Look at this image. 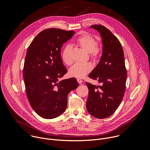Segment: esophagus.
<instances>
[{
	"label": "esophagus",
	"instance_id": "1",
	"mask_svg": "<svg viewBox=\"0 0 150 150\" xmlns=\"http://www.w3.org/2000/svg\"><path fill=\"white\" fill-rule=\"evenodd\" d=\"M77 82L79 83H81L82 82V80H81V79H77Z\"/></svg>",
	"mask_w": 150,
	"mask_h": 150
}]
</instances>
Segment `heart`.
Wrapping results in <instances>:
<instances>
[{
  "label": "heart",
  "instance_id": "heart-1",
  "mask_svg": "<svg viewBox=\"0 0 150 150\" xmlns=\"http://www.w3.org/2000/svg\"><path fill=\"white\" fill-rule=\"evenodd\" d=\"M76 43L82 49L89 53L93 59H96L99 55L100 49L97 46V42L91 35L85 34L80 35L76 40ZM71 48L69 46L64 47L62 52V59L63 62L68 65L72 63L70 56ZM92 69L91 65L89 63H76L70 68L69 75L78 78H82L88 74Z\"/></svg>",
  "mask_w": 150,
  "mask_h": 150
}]
</instances>
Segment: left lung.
<instances>
[{"instance_id":"1","label":"left lung","mask_w":150,"mask_h":150,"mask_svg":"<svg viewBox=\"0 0 150 150\" xmlns=\"http://www.w3.org/2000/svg\"><path fill=\"white\" fill-rule=\"evenodd\" d=\"M91 27L101 35L103 52L98 65L89 75L101 85L86 82L89 90L87 109L93 116L104 119L115 113L123 99L127 72L123 50L117 38L103 25Z\"/></svg>"}]
</instances>
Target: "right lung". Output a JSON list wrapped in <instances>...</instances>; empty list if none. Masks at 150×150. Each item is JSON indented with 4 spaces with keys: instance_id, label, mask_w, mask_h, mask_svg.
<instances>
[{
    "instance_id": "add662e5",
    "label": "right lung",
    "mask_w": 150,
    "mask_h": 150,
    "mask_svg": "<svg viewBox=\"0 0 150 150\" xmlns=\"http://www.w3.org/2000/svg\"><path fill=\"white\" fill-rule=\"evenodd\" d=\"M74 34L48 28L38 34L28 48L23 69L26 94L33 109L42 118L62 115L67 108L68 94L78 87L75 78L58 81L67 72L61 47Z\"/></svg>"
}]
</instances>
